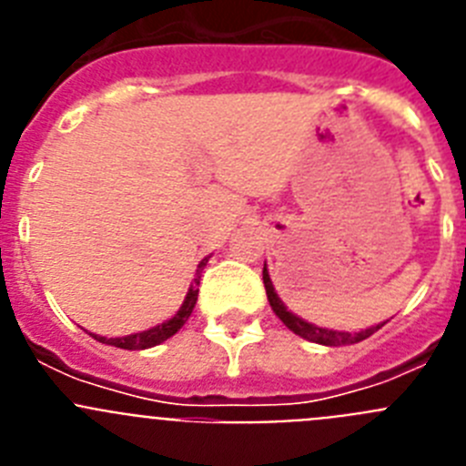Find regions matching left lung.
Listing matches in <instances>:
<instances>
[{
    "instance_id": "left-lung-1",
    "label": "left lung",
    "mask_w": 466,
    "mask_h": 466,
    "mask_svg": "<svg viewBox=\"0 0 466 466\" xmlns=\"http://www.w3.org/2000/svg\"><path fill=\"white\" fill-rule=\"evenodd\" d=\"M263 284H266V294H268L270 308H273L275 315H278L279 319H282L284 327L289 329V331H294L296 336H300V339L312 340V343L331 345V348H339V345H355V343H360V340L369 339L371 333H376L378 329H380L382 324H385V322L376 324V327L364 329V331H360V333L333 331V329L315 327V324L306 322V319H300V317H296L291 310H287V306H284V303H282V299H279V296H278V291H275L273 279H270L268 268H266V266H263Z\"/></svg>"
}]
</instances>
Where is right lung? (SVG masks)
<instances>
[{
  "label": "right lung",
  "mask_w": 466,
  "mask_h": 466,
  "mask_svg": "<svg viewBox=\"0 0 466 466\" xmlns=\"http://www.w3.org/2000/svg\"><path fill=\"white\" fill-rule=\"evenodd\" d=\"M209 257H205L203 261L198 263V270H196V278H193L191 287H188V294L184 299L182 308L177 310V315L167 322L158 324V327L149 329V331H139V333H130V336H123V339H105V336H97L93 333L95 340H100V343L106 345H114V348H123V350H147V348H154V345H160L163 340H167L170 336H175L179 329L187 324V319L191 317L193 308H196V300H198V287H200V273L203 268L208 266Z\"/></svg>",
  "instance_id": "1"
}]
</instances>
